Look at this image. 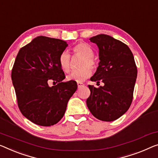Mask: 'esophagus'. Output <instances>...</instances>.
Returning <instances> with one entry per match:
<instances>
[{
  "label": "esophagus",
  "instance_id": "34e87169",
  "mask_svg": "<svg viewBox=\"0 0 158 158\" xmlns=\"http://www.w3.org/2000/svg\"><path fill=\"white\" fill-rule=\"evenodd\" d=\"M84 84L83 83H81V82H77V86H78V88H80V87L83 86Z\"/></svg>",
  "mask_w": 158,
  "mask_h": 158
}]
</instances>
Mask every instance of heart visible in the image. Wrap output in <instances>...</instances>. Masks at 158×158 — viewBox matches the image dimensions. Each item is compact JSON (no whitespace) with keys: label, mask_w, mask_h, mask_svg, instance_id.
<instances>
[{"label":"heart","mask_w":158,"mask_h":158,"mask_svg":"<svg viewBox=\"0 0 158 158\" xmlns=\"http://www.w3.org/2000/svg\"><path fill=\"white\" fill-rule=\"evenodd\" d=\"M73 52L76 55L83 56L79 63V69L74 70L68 75L67 79L69 81L77 82L84 81L91 75V69L97 68V62L93 57L94 52L93 49L84 42H79L73 48ZM59 64L64 72L70 70V55L68 52L64 51L59 57Z\"/></svg>","instance_id":"heart-1"}]
</instances>
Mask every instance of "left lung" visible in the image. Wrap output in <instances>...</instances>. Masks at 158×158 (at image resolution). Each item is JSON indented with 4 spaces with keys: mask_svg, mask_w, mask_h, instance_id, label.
<instances>
[{
    "mask_svg": "<svg viewBox=\"0 0 158 158\" xmlns=\"http://www.w3.org/2000/svg\"><path fill=\"white\" fill-rule=\"evenodd\" d=\"M99 49L98 67L92 81L104 86L89 85L91 94L86 105L91 114L103 121H113L128 110L133 101L137 78V67L130 48L109 35L101 34L91 37Z\"/></svg>",
    "mask_w": 158,
    "mask_h": 158,
    "instance_id": "8db88e82",
    "label": "left lung"
}]
</instances>
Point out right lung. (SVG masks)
I'll return each mask as SVG.
<instances>
[{"mask_svg":"<svg viewBox=\"0 0 158 158\" xmlns=\"http://www.w3.org/2000/svg\"><path fill=\"white\" fill-rule=\"evenodd\" d=\"M67 45L60 39L37 37L19 50L14 62L11 79L19 109L39 126L58 123L77 89L75 81H62L65 75L59 57ZM49 80L58 84L50 87Z\"/></svg>","mask_w":158,"mask_h":158,"instance_id":"right-lung-1","label":"right lung"}]
</instances>
